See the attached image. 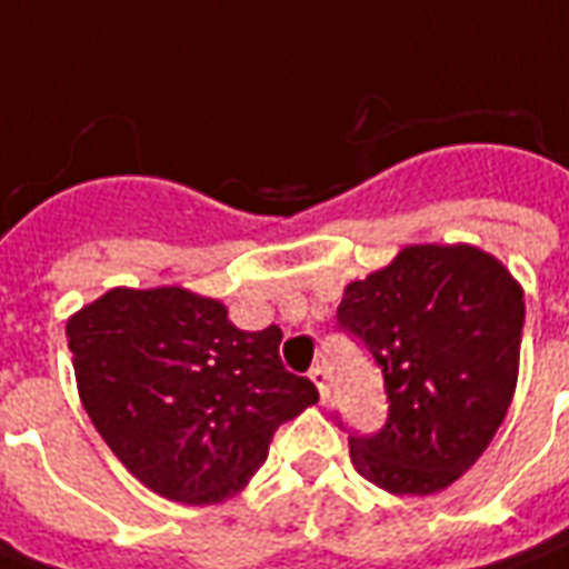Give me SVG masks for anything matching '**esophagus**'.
I'll return each instance as SVG.
<instances>
[{"instance_id": "obj_1", "label": "esophagus", "mask_w": 569, "mask_h": 569, "mask_svg": "<svg viewBox=\"0 0 569 569\" xmlns=\"http://www.w3.org/2000/svg\"><path fill=\"white\" fill-rule=\"evenodd\" d=\"M310 379H313V385L319 388L322 402L331 400V381H328V370H325V367H313V370H310Z\"/></svg>"}]
</instances>
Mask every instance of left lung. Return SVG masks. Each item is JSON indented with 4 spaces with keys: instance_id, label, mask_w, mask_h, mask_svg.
<instances>
[{
    "instance_id": "8db88e82",
    "label": "left lung",
    "mask_w": 569,
    "mask_h": 569,
    "mask_svg": "<svg viewBox=\"0 0 569 569\" xmlns=\"http://www.w3.org/2000/svg\"><path fill=\"white\" fill-rule=\"evenodd\" d=\"M337 319L385 376L388 423L352 436L358 475L390 496H432L501 427L526 322L522 286L475 244H409L342 289Z\"/></svg>"
}]
</instances>
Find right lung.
<instances>
[{"label":"right lung","instance_id":"1","mask_svg":"<svg viewBox=\"0 0 569 569\" xmlns=\"http://www.w3.org/2000/svg\"><path fill=\"white\" fill-rule=\"evenodd\" d=\"M86 415L154 496L220 505L266 462L280 423L319 402L280 361L283 331H241L181 286H116L64 325Z\"/></svg>","mask_w":569,"mask_h":569}]
</instances>
